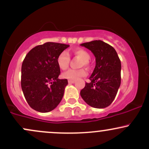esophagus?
Wrapping results in <instances>:
<instances>
[{"label": "esophagus", "mask_w": 149, "mask_h": 149, "mask_svg": "<svg viewBox=\"0 0 149 149\" xmlns=\"http://www.w3.org/2000/svg\"><path fill=\"white\" fill-rule=\"evenodd\" d=\"M68 83H69V84H72V83H75V80H68Z\"/></svg>", "instance_id": "esophagus-1"}]
</instances>
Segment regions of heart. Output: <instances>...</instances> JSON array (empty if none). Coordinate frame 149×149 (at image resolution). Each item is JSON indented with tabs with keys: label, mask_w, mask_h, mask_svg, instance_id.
Here are the masks:
<instances>
[{
	"label": "heart",
	"mask_w": 149,
	"mask_h": 149,
	"mask_svg": "<svg viewBox=\"0 0 149 149\" xmlns=\"http://www.w3.org/2000/svg\"><path fill=\"white\" fill-rule=\"evenodd\" d=\"M73 53L77 57H80L82 60H80V66H88L89 64V61L90 59V54L86 50L83 49H76L73 50ZM57 63L59 68L61 70H66L68 69L70 63L69 54L67 52H61L58 55L57 59ZM87 72L85 69H69L66 72L62 73V77L68 80H76L80 77L85 76Z\"/></svg>",
	"instance_id": "1"
}]
</instances>
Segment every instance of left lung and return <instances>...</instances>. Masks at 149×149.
Returning <instances> with one entry per match:
<instances>
[{
	"instance_id": "obj_1",
	"label": "left lung",
	"mask_w": 149,
	"mask_h": 149,
	"mask_svg": "<svg viewBox=\"0 0 149 149\" xmlns=\"http://www.w3.org/2000/svg\"><path fill=\"white\" fill-rule=\"evenodd\" d=\"M80 45L93 53L96 66L85 83L80 96L90 107L104 109L109 107L117 95L121 82V63L116 49L102 40H93Z\"/></svg>"
}]
</instances>
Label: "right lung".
<instances>
[{"label": "right lung", "mask_w": 149, "mask_h": 149, "mask_svg": "<svg viewBox=\"0 0 149 149\" xmlns=\"http://www.w3.org/2000/svg\"><path fill=\"white\" fill-rule=\"evenodd\" d=\"M69 45L47 42L26 55L22 65L21 86L27 103L38 112L51 111L60 103L67 79H59L58 55Z\"/></svg>", "instance_id": "1"}]
</instances>
